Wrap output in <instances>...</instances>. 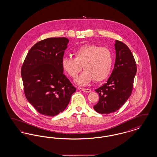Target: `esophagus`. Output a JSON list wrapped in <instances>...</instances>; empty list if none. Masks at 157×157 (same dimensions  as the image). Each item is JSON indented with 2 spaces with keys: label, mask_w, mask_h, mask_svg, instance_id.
<instances>
[{
  "label": "esophagus",
  "mask_w": 157,
  "mask_h": 157,
  "mask_svg": "<svg viewBox=\"0 0 157 157\" xmlns=\"http://www.w3.org/2000/svg\"><path fill=\"white\" fill-rule=\"evenodd\" d=\"M81 90H82V91H83L85 92L89 93L90 92H91V90L90 89H88V88H82Z\"/></svg>",
  "instance_id": "34e87169"
}]
</instances>
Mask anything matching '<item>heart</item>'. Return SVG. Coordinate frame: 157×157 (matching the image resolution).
I'll return each instance as SVG.
<instances>
[{
	"label": "heart",
	"instance_id": "1",
	"mask_svg": "<svg viewBox=\"0 0 157 157\" xmlns=\"http://www.w3.org/2000/svg\"><path fill=\"white\" fill-rule=\"evenodd\" d=\"M73 55L74 58H63L61 65L63 71L73 79L83 67L85 71L76 80L79 85H86L93 79L96 82L103 81L111 73L113 55L107 48L86 44L75 50Z\"/></svg>",
	"mask_w": 157,
	"mask_h": 157
}]
</instances>
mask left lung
<instances>
[{
	"instance_id": "left-lung-1",
	"label": "left lung",
	"mask_w": 157,
	"mask_h": 157,
	"mask_svg": "<svg viewBox=\"0 0 157 157\" xmlns=\"http://www.w3.org/2000/svg\"><path fill=\"white\" fill-rule=\"evenodd\" d=\"M115 47L116 59L111 76L95 90L99 100L94 109L102 114L115 112L125 103L132 94L137 70L134 56L127 45L116 40Z\"/></svg>"
}]
</instances>
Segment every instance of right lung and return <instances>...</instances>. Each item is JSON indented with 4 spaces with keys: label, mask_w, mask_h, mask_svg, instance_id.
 Here are the masks:
<instances>
[{
    "label": "right lung",
    "mask_w": 157,
    "mask_h": 157,
    "mask_svg": "<svg viewBox=\"0 0 157 157\" xmlns=\"http://www.w3.org/2000/svg\"><path fill=\"white\" fill-rule=\"evenodd\" d=\"M69 40L50 37L30 48L21 68L24 92L37 112L53 117L67 108L76 88L63 74L61 62Z\"/></svg>",
    "instance_id": "right-lung-1"
}]
</instances>
